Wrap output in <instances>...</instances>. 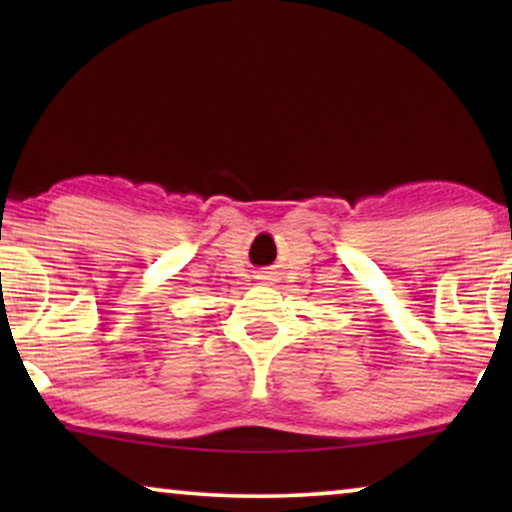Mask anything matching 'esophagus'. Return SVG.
Instances as JSON below:
<instances>
[{
  "instance_id": "1",
  "label": "esophagus",
  "mask_w": 512,
  "mask_h": 512,
  "mask_svg": "<svg viewBox=\"0 0 512 512\" xmlns=\"http://www.w3.org/2000/svg\"><path fill=\"white\" fill-rule=\"evenodd\" d=\"M258 279H261V282H265V284H272V282H275V272L261 270V272H258Z\"/></svg>"
}]
</instances>
